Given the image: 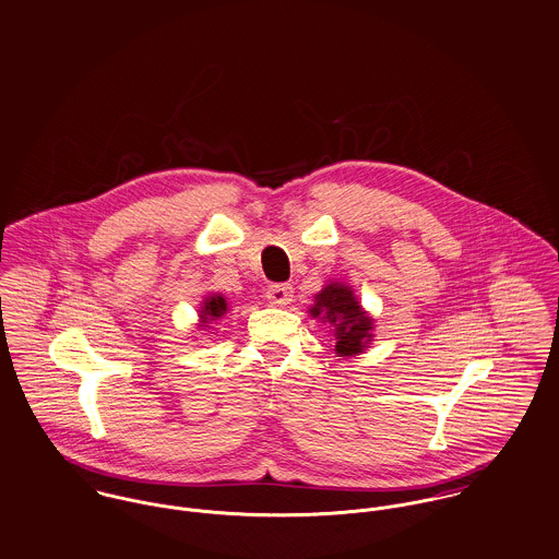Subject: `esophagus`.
Returning a JSON list of instances; mask_svg holds the SVG:
<instances>
[{
	"instance_id": "esophagus-1",
	"label": "esophagus",
	"mask_w": 559,
	"mask_h": 559,
	"mask_svg": "<svg viewBox=\"0 0 559 559\" xmlns=\"http://www.w3.org/2000/svg\"><path fill=\"white\" fill-rule=\"evenodd\" d=\"M265 300L272 307H287L294 300V287L289 283H274L265 289Z\"/></svg>"
}]
</instances>
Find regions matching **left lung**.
Segmentation results:
<instances>
[{"mask_svg": "<svg viewBox=\"0 0 559 559\" xmlns=\"http://www.w3.org/2000/svg\"><path fill=\"white\" fill-rule=\"evenodd\" d=\"M314 319L328 321L334 328V352L341 358H352L362 354L372 341V319L360 307L352 287L343 283L325 285L310 307Z\"/></svg>", "mask_w": 559, "mask_h": 559, "instance_id": "obj_1", "label": "left lung"}]
</instances>
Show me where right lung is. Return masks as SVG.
Segmentation results:
<instances>
[{
  "label": "right lung",
  "mask_w": 559,
  "mask_h": 559,
  "mask_svg": "<svg viewBox=\"0 0 559 559\" xmlns=\"http://www.w3.org/2000/svg\"><path fill=\"white\" fill-rule=\"evenodd\" d=\"M229 310L227 307V300L221 296V294H212L203 300L201 309H199V325H205L210 321H216L221 319L225 312Z\"/></svg>",
  "instance_id": "obj_1"
}]
</instances>
